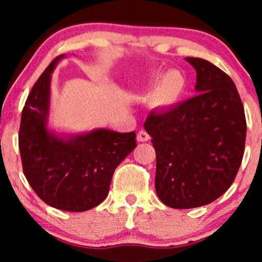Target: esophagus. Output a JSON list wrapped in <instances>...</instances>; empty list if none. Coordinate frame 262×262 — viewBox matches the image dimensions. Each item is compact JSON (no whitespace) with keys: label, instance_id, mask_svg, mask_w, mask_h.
Returning <instances> with one entry per match:
<instances>
[{"label":"esophagus","instance_id":"obj_1","mask_svg":"<svg viewBox=\"0 0 262 262\" xmlns=\"http://www.w3.org/2000/svg\"><path fill=\"white\" fill-rule=\"evenodd\" d=\"M137 139L139 142H148L149 139H150V136H149V134L148 132H146L145 130H139L138 131V134H137Z\"/></svg>","mask_w":262,"mask_h":262}]
</instances>
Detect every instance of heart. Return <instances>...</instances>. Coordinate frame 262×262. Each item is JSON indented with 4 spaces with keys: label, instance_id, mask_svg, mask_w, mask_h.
<instances>
[{
    "label": "heart",
    "instance_id": "obj_1",
    "mask_svg": "<svg viewBox=\"0 0 262 262\" xmlns=\"http://www.w3.org/2000/svg\"><path fill=\"white\" fill-rule=\"evenodd\" d=\"M157 81L159 83L155 89L151 93H146L150 94V101L152 105L161 108L177 105L185 94L186 85H187L182 73L179 70H169L162 78H160V75H155L150 81V87L156 84Z\"/></svg>",
    "mask_w": 262,
    "mask_h": 262
}]
</instances>
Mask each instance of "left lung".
I'll use <instances>...</instances> for the list:
<instances>
[{"label": "left lung", "mask_w": 262, "mask_h": 262, "mask_svg": "<svg viewBox=\"0 0 262 262\" xmlns=\"http://www.w3.org/2000/svg\"><path fill=\"white\" fill-rule=\"evenodd\" d=\"M196 71V94L144 123L156 151L155 188L164 205L192 209L212 203L234 182L247 134L234 81L209 60L185 58Z\"/></svg>", "instance_id": "1"}]
</instances>
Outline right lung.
<instances>
[{
    "label": "right lung",
    "mask_w": 262,
    "mask_h": 262,
    "mask_svg": "<svg viewBox=\"0 0 262 262\" xmlns=\"http://www.w3.org/2000/svg\"><path fill=\"white\" fill-rule=\"evenodd\" d=\"M56 57L35 82L21 114L19 149L24 174L42 202L82 212L106 199L116 168L137 146L135 132L95 128L58 136L48 128L51 74Z\"/></svg>",
    "instance_id": "add662e5"
}]
</instances>
